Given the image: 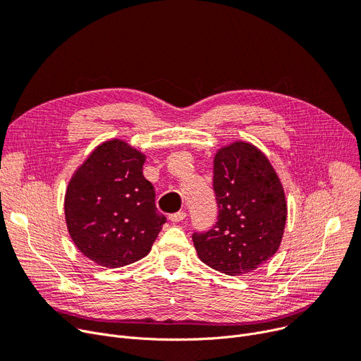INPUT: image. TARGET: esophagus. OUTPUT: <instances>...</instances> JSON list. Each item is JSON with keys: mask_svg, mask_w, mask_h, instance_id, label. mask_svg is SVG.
<instances>
[{"mask_svg": "<svg viewBox=\"0 0 361 361\" xmlns=\"http://www.w3.org/2000/svg\"><path fill=\"white\" fill-rule=\"evenodd\" d=\"M185 217H186V213L185 212H179V213H175V214H170L169 220L173 221V223H179V221H183Z\"/></svg>", "mask_w": 361, "mask_h": 361, "instance_id": "34e87169", "label": "esophagus"}]
</instances>
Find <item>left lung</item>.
I'll return each instance as SVG.
<instances>
[{
	"instance_id": "left-lung-1",
	"label": "left lung",
	"mask_w": 361,
	"mask_h": 361,
	"mask_svg": "<svg viewBox=\"0 0 361 361\" xmlns=\"http://www.w3.org/2000/svg\"><path fill=\"white\" fill-rule=\"evenodd\" d=\"M213 171L219 216L209 232L192 235L198 259L229 276L250 273L281 247L288 214L282 182L247 141L220 147Z\"/></svg>"
}]
</instances>
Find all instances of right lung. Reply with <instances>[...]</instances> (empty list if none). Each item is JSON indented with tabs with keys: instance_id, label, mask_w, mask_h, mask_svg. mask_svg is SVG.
I'll use <instances>...</instances> for the list:
<instances>
[{
	"instance_id": "right-lung-1",
	"label": "right lung",
	"mask_w": 361,
	"mask_h": 361,
	"mask_svg": "<svg viewBox=\"0 0 361 361\" xmlns=\"http://www.w3.org/2000/svg\"><path fill=\"white\" fill-rule=\"evenodd\" d=\"M147 156L120 138L92 149L68 180L64 217L76 248L98 266L116 269L151 251L166 217L144 178Z\"/></svg>"
}]
</instances>
